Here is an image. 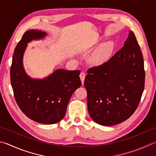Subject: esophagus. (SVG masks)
Returning <instances> with one entry per match:
<instances>
[{"mask_svg": "<svg viewBox=\"0 0 156 156\" xmlns=\"http://www.w3.org/2000/svg\"><path fill=\"white\" fill-rule=\"evenodd\" d=\"M85 76H86V74H85V73H84V72H83L80 73V80L82 81V83H83V84L84 81V79H85Z\"/></svg>", "mask_w": 156, "mask_h": 156, "instance_id": "1", "label": "esophagus"}]
</instances>
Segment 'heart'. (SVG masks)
Returning <instances> with one entry per match:
<instances>
[{"mask_svg": "<svg viewBox=\"0 0 156 156\" xmlns=\"http://www.w3.org/2000/svg\"><path fill=\"white\" fill-rule=\"evenodd\" d=\"M113 49V43L111 41L106 42L100 46L95 50L90 57V62L95 66H98L104 63L110 55Z\"/></svg>", "mask_w": 156, "mask_h": 156, "instance_id": "b5f03b06", "label": "heart"}]
</instances>
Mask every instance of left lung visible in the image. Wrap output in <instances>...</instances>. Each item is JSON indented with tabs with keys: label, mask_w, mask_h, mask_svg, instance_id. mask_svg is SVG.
I'll return each instance as SVG.
<instances>
[{
	"label": "left lung",
	"mask_w": 156,
	"mask_h": 156,
	"mask_svg": "<svg viewBox=\"0 0 156 156\" xmlns=\"http://www.w3.org/2000/svg\"><path fill=\"white\" fill-rule=\"evenodd\" d=\"M87 73L84 86L93 120L110 126L131 117L140 103L145 78L143 55L134 33L129 31L123 48Z\"/></svg>",
	"instance_id": "left-lung-1"
}]
</instances>
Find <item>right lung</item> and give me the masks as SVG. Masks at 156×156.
I'll return each instance as SVG.
<instances>
[{
	"instance_id": "1",
	"label": "right lung",
	"mask_w": 156,
	"mask_h": 156,
	"mask_svg": "<svg viewBox=\"0 0 156 156\" xmlns=\"http://www.w3.org/2000/svg\"><path fill=\"white\" fill-rule=\"evenodd\" d=\"M46 35L37 30L24 33L14 50L10 78L15 100L24 114L37 123L54 124L65 117L70 98L82 83L80 70L56 69L42 80H35L27 75L22 57L27 44Z\"/></svg>"
}]
</instances>
